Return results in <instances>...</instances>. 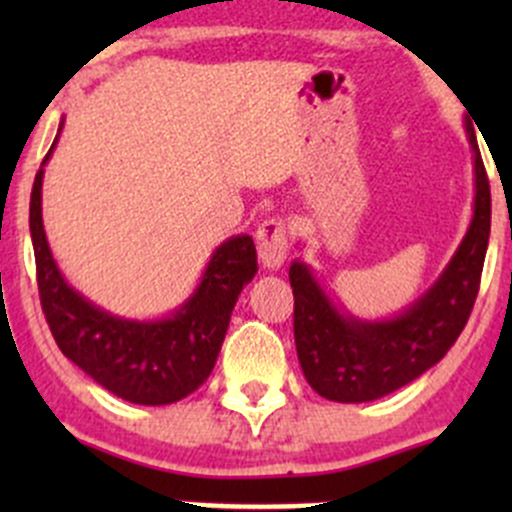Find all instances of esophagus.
<instances>
[{"label":"esophagus","instance_id":"esophagus-1","mask_svg":"<svg viewBox=\"0 0 512 512\" xmlns=\"http://www.w3.org/2000/svg\"><path fill=\"white\" fill-rule=\"evenodd\" d=\"M257 252L267 270H280L287 260L289 252V235L287 225L282 218L265 220L257 230Z\"/></svg>","mask_w":512,"mask_h":512}]
</instances>
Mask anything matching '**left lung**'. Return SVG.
Returning a JSON list of instances; mask_svg holds the SVG:
<instances>
[{
  "label": "left lung",
  "mask_w": 512,
  "mask_h": 512,
  "mask_svg": "<svg viewBox=\"0 0 512 512\" xmlns=\"http://www.w3.org/2000/svg\"><path fill=\"white\" fill-rule=\"evenodd\" d=\"M476 168L473 220L436 285L384 322L342 314L304 262H292L294 344L304 379L342 404L374 401L418 379L446 356L476 304L490 237V185L473 128L466 126Z\"/></svg>",
  "instance_id": "obj_1"
}]
</instances>
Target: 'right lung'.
<instances>
[{
	"mask_svg": "<svg viewBox=\"0 0 512 512\" xmlns=\"http://www.w3.org/2000/svg\"><path fill=\"white\" fill-rule=\"evenodd\" d=\"M41 180L44 168L34 178L29 230L41 309L61 354L131 404L163 406L193 394L218 361L237 294L257 272L252 237L225 240L210 257L193 297L170 317L156 322L123 319L81 297L56 267L41 220Z\"/></svg>",
	"mask_w": 512,
	"mask_h": 512,
	"instance_id": "obj_1",
	"label": "right lung"
}]
</instances>
